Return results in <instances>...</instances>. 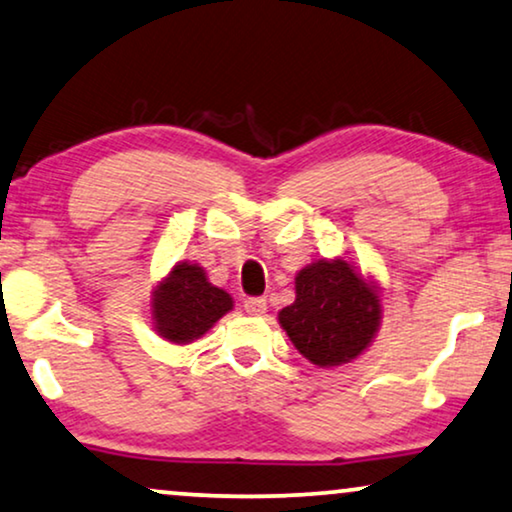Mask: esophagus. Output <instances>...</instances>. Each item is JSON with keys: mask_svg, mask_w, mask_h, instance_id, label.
Returning <instances> with one entry per match:
<instances>
[{"mask_svg": "<svg viewBox=\"0 0 512 512\" xmlns=\"http://www.w3.org/2000/svg\"><path fill=\"white\" fill-rule=\"evenodd\" d=\"M243 308H246L248 315H264L266 313V299L248 297L246 301H243Z\"/></svg>", "mask_w": 512, "mask_h": 512, "instance_id": "34e87169", "label": "esophagus"}]
</instances>
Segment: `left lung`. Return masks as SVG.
I'll list each match as a JSON object with an SVG mask.
<instances>
[{
    "label": "left lung",
    "mask_w": 512,
    "mask_h": 512,
    "mask_svg": "<svg viewBox=\"0 0 512 512\" xmlns=\"http://www.w3.org/2000/svg\"><path fill=\"white\" fill-rule=\"evenodd\" d=\"M294 304L278 313L280 327L308 362L331 369L369 348L383 320V299L373 278L348 259H318L294 278Z\"/></svg>",
    "instance_id": "1"
}]
</instances>
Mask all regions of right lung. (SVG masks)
Segmentation results:
<instances>
[{
  "mask_svg": "<svg viewBox=\"0 0 512 512\" xmlns=\"http://www.w3.org/2000/svg\"><path fill=\"white\" fill-rule=\"evenodd\" d=\"M232 308L234 299L208 283L206 271L192 262H178L157 283L150 299L157 336L176 345L194 343Z\"/></svg>",
  "mask_w": 512,
  "mask_h": 512,
  "instance_id": "obj_1",
  "label": "right lung"
}]
</instances>
